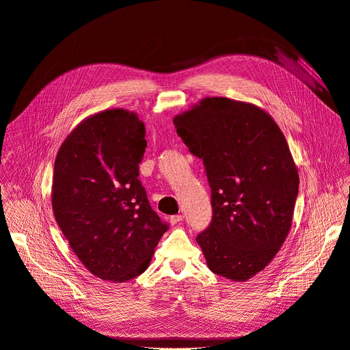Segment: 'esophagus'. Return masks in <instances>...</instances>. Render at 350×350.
Instances as JSON below:
<instances>
[{
    "label": "esophagus",
    "mask_w": 350,
    "mask_h": 350,
    "mask_svg": "<svg viewBox=\"0 0 350 350\" xmlns=\"http://www.w3.org/2000/svg\"><path fill=\"white\" fill-rule=\"evenodd\" d=\"M183 219H184V216H181V215H174V216L170 217V223H172V224H178L180 221H183Z\"/></svg>",
    "instance_id": "obj_1"
}]
</instances>
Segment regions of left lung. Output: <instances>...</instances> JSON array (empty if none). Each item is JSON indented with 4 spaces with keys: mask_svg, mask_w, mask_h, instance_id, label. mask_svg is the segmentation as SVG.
<instances>
[{
    "mask_svg": "<svg viewBox=\"0 0 350 350\" xmlns=\"http://www.w3.org/2000/svg\"><path fill=\"white\" fill-rule=\"evenodd\" d=\"M204 161L212 221L196 242L208 267L232 281L262 271L292 223L299 174L286 139L263 109L223 96L202 99L173 120Z\"/></svg>",
    "mask_w": 350,
    "mask_h": 350,
    "instance_id": "1",
    "label": "left lung"
}]
</instances>
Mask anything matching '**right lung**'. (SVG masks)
Segmentation results:
<instances>
[{
	"instance_id": "add662e5",
	"label": "right lung",
	"mask_w": 350,
	"mask_h": 350,
	"mask_svg": "<svg viewBox=\"0 0 350 350\" xmlns=\"http://www.w3.org/2000/svg\"><path fill=\"white\" fill-rule=\"evenodd\" d=\"M145 126L109 109L83 120L61 145L53 183L55 220L94 275L124 282L146 270L167 231L138 180Z\"/></svg>"
}]
</instances>
